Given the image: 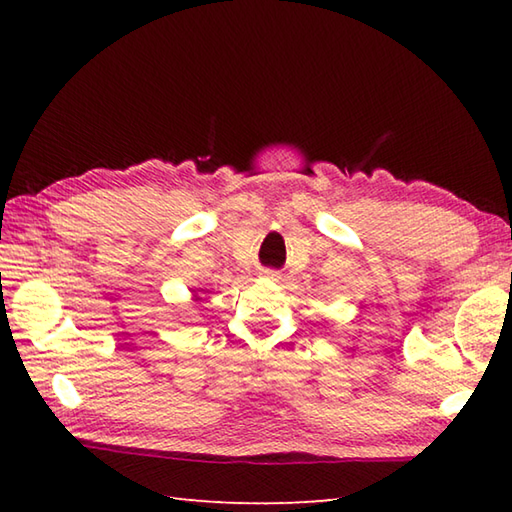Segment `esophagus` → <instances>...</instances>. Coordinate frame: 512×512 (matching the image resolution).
<instances>
[{
    "mask_svg": "<svg viewBox=\"0 0 512 512\" xmlns=\"http://www.w3.org/2000/svg\"><path fill=\"white\" fill-rule=\"evenodd\" d=\"M266 279H273V281H277L279 279V273H277V270H264V273H262Z\"/></svg>",
    "mask_w": 512,
    "mask_h": 512,
    "instance_id": "1",
    "label": "esophagus"
}]
</instances>
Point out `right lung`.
I'll return each instance as SVG.
<instances>
[{"label":"right lung","instance_id":"right-lung-1","mask_svg":"<svg viewBox=\"0 0 512 512\" xmlns=\"http://www.w3.org/2000/svg\"><path fill=\"white\" fill-rule=\"evenodd\" d=\"M195 299H198V297H195Z\"/></svg>","mask_w":512,"mask_h":512}]
</instances>
